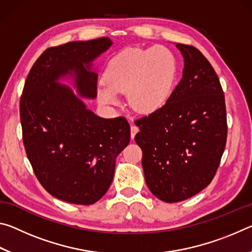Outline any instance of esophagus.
I'll return each instance as SVG.
<instances>
[{
    "label": "esophagus",
    "instance_id": "obj_1",
    "mask_svg": "<svg viewBox=\"0 0 252 252\" xmlns=\"http://www.w3.org/2000/svg\"><path fill=\"white\" fill-rule=\"evenodd\" d=\"M138 131H139V127L138 126H134V125L131 126V139L134 138L135 134L138 133Z\"/></svg>",
    "mask_w": 252,
    "mask_h": 252
}]
</instances>
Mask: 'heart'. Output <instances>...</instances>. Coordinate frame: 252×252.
Returning <instances> with one entry per match:
<instances>
[{"label": "heart", "mask_w": 252, "mask_h": 252, "mask_svg": "<svg viewBox=\"0 0 252 252\" xmlns=\"http://www.w3.org/2000/svg\"><path fill=\"white\" fill-rule=\"evenodd\" d=\"M177 73L176 59L168 48H129L110 60L104 71L105 84L96 87V97L103 105H118V93L127 92L135 111L151 113L169 100Z\"/></svg>", "instance_id": "b5f03b06"}]
</instances>
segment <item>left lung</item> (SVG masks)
Returning a JSON list of instances; mask_svg holds the SVG:
<instances>
[{
    "instance_id": "left-lung-1",
    "label": "left lung",
    "mask_w": 252,
    "mask_h": 252,
    "mask_svg": "<svg viewBox=\"0 0 252 252\" xmlns=\"http://www.w3.org/2000/svg\"><path fill=\"white\" fill-rule=\"evenodd\" d=\"M182 79L161 109L135 120L149 189L164 202L189 199L210 185L227 142L222 87L210 62L192 45L177 44Z\"/></svg>"
}]
</instances>
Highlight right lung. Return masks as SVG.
<instances>
[{"label":"right lung","mask_w":252,"mask_h":252,"mask_svg":"<svg viewBox=\"0 0 252 252\" xmlns=\"http://www.w3.org/2000/svg\"><path fill=\"white\" fill-rule=\"evenodd\" d=\"M111 44L109 37H100L46 49L25 81L20 99L25 152L42 187L62 201L88 206L103 197L116 158L130 142L126 118L95 116L58 83L74 73L79 94L94 99L97 73L91 62Z\"/></svg>","instance_id":"add662e5"}]
</instances>
